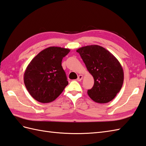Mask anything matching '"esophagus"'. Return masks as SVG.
Returning <instances> with one entry per match:
<instances>
[{
    "label": "esophagus",
    "instance_id": "obj_1",
    "mask_svg": "<svg viewBox=\"0 0 146 146\" xmlns=\"http://www.w3.org/2000/svg\"><path fill=\"white\" fill-rule=\"evenodd\" d=\"M83 75H81V74H80V75H79L78 76V78H77V80L78 81H81L82 80V79H83Z\"/></svg>",
    "mask_w": 146,
    "mask_h": 146
}]
</instances>
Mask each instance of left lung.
I'll return each mask as SVG.
<instances>
[{"label":"left lung","instance_id":"left-lung-1","mask_svg":"<svg viewBox=\"0 0 146 146\" xmlns=\"http://www.w3.org/2000/svg\"><path fill=\"white\" fill-rule=\"evenodd\" d=\"M76 52L93 76L94 85L88 90L91 99L98 103L113 100L124 81L123 69L119 61L109 51L97 45L81 47Z\"/></svg>","mask_w":146,"mask_h":146}]
</instances>
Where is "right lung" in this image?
Returning <instances> with one entry per match:
<instances>
[{"instance_id": "add662e5", "label": "right lung", "mask_w": 146, "mask_h": 146, "mask_svg": "<svg viewBox=\"0 0 146 146\" xmlns=\"http://www.w3.org/2000/svg\"><path fill=\"white\" fill-rule=\"evenodd\" d=\"M70 50L50 46L41 51L27 66L23 80L35 100L48 103L58 97L68 82L62 62Z\"/></svg>"}]
</instances>
